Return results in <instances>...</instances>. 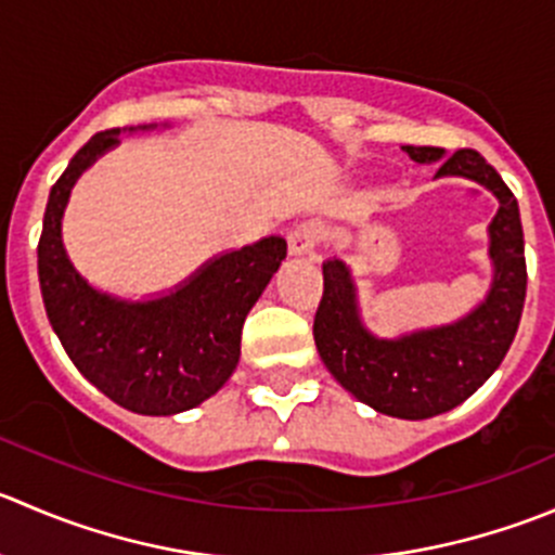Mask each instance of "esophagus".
I'll list each match as a JSON object with an SVG mask.
<instances>
[{
    "label": "esophagus",
    "mask_w": 555,
    "mask_h": 555,
    "mask_svg": "<svg viewBox=\"0 0 555 555\" xmlns=\"http://www.w3.org/2000/svg\"><path fill=\"white\" fill-rule=\"evenodd\" d=\"M322 238H325V228H322V222H314V219H311V222L298 224V228L289 233V251H293V255H311Z\"/></svg>",
    "instance_id": "esophagus-1"
}]
</instances>
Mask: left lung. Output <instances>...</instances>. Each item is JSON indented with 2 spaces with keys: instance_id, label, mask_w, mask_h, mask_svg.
Listing matches in <instances>:
<instances>
[{
  "instance_id": "8db88e82",
  "label": "left lung",
  "mask_w": 555,
  "mask_h": 555,
  "mask_svg": "<svg viewBox=\"0 0 555 555\" xmlns=\"http://www.w3.org/2000/svg\"><path fill=\"white\" fill-rule=\"evenodd\" d=\"M401 149L417 165L439 163L437 179L475 181L499 201L488 224L491 287L455 322L379 338L360 320L352 271L333 257L322 262L325 289L314 317V341L327 371L358 401L401 421H426L464 403L507 354L526 300L524 228L515 195L475 149L450 157L434 146Z\"/></svg>"
}]
</instances>
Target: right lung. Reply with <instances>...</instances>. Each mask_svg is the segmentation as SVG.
<instances>
[{"instance_id":"right-lung-1","label":"right lung","mask_w":555,"mask_h":555,"mask_svg":"<svg viewBox=\"0 0 555 555\" xmlns=\"http://www.w3.org/2000/svg\"><path fill=\"white\" fill-rule=\"evenodd\" d=\"M118 132H96L48 195L37 246L42 304L64 352L96 390L129 412L179 414L233 376L244 320L287 257V241L268 235L211 257L154 298L129 300L91 287L64 249L62 217L75 181L121 143Z\"/></svg>"}]
</instances>
